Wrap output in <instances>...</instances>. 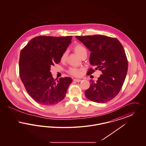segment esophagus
<instances>
[{
    "instance_id": "obj_1",
    "label": "esophagus",
    "mask_w": 146,
    "mask_h": 146,
    "mask_svg": "<svg viewBox=\"0 0 146 146\" xmlns=\"http://www.w3.org/2000/svg\"><path fill=\"white\" fill-rule=\"evenodd\" d=\"M74 81L76 82H80L82 81V79H74Z\"/></svg>"
}]
</instances>
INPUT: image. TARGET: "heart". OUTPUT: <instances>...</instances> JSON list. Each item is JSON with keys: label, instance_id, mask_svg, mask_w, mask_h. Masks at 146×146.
Listing matches in <instances>:
<instances>
[{"label": "heart", "instance_id": "obj_1", "mask_svg": "<svg viewBox=\"0 0 146 146\" xmlns=\"http://www.w3.org/2000/svg\"><path fill=\"white\" fill-rule=\"evenodd\" d=\"M74 50L76 54L79 56L80 57H82L83 55H87L88 51L86 49V48L83 46L82 44H77L74 46ZM68 55V51L66 50L62 53L61 55L60 60L61 62H64L66 60ZM68 72L70 74L74 76H79L81 74V70L78 69L76 67H71L68 70Z\"/></svg>", "mask_w": 146, "mask_h": 146}]
</instances>
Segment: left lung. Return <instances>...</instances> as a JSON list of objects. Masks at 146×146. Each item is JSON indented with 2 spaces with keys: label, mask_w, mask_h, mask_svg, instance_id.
I'll use <instances>...</instances> for the list:
<instances>
[{
  "label": "left lung",
  "mask_w": 146,
  "mask_h": 146,
  "mask_svg": "<svg viewBox=\"0 0 146 146\" xmlns=\"http://www.w3.org/2000/svg\"><path fill=\"white\" fill-rule=\"evenodd\" d=\"M76 38L91 51V64L102 72L96 82L90 80V86L85 92V96L97 103L111 101L121 90L127 72L128 63L123 45L117 39L102 35ZM94 71L90 68L87 74Z\"/></svg>",
  "instance_id": "8db88e82"
}]
</instances>
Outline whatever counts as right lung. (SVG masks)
<instances>
[{
    "mask_svg": "<svg viewBox=\"0 0 146 146\" xmlns=\"http://www.w3.org/2000/svg\"><path fill=\"white\" fill-rule=\"evenodd\" d=\"M72 36H38L22 49L19 60L21 80L29 95L39 104L54 105L64 98L72 79L60 78L56 82L50 72L51 66L60 62Z\"/></svg>",
    "mask_w": 146,
    "mask_h": 146,
    "instance_id": "obj_1",
    "label": "right lung"
}]
</instances>
